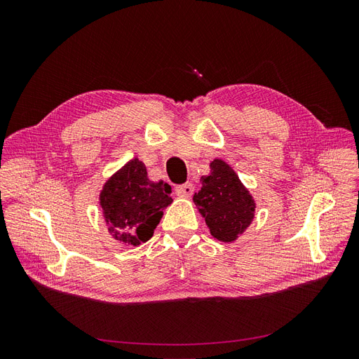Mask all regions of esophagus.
<instances>
[{"label": "esophagus", "mask_w": 359, "mask_h": 359, "mask_svg": "<svg viewBox=\"0 0 359 359\" xmlns=\"http://www.w3.org/2000/svg\"><path fill=\"white\" fill-rule=\"evenodd\" d=\"M175 191L177 194H180V196H190V194L194 191L193 182H186V184H181V186H177Z\"/></svg>", "instance_id": "34e87169"}]
</instances>
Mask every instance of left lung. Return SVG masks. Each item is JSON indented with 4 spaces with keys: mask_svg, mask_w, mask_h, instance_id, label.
<instances>
[{
    "mask_svg": "<svg viewBox=\"0 0 359 359\" xmlns=\"http://www.w3.org/2000/svg\"><path fill=\"white\" fill-rule=\"evenodd\" d=\"M201 182L193 202L205 217L211 235L223 243L235 241L253 220V198L233 169L222 160L211 163V173L202 177Z\"/></svg>",
    "mask_w": 359,
    "mask_h": 359,
    "instance_id": "8db88e82",
    "label": "left lung"
}]
</instances>
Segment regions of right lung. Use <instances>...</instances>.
<instances>
[{"instance_id": "obj_1", "label": "right lung", "mask_w": 359, "mask_h": 359, "mask_svg": "<svg viewBox=\"0 0 359 359\" xmlns=\"http://www.w3.org/2000/svg\"><path fill=\"white\" fill-rule=\"evenodd\" d=\"M170 202L169 184L149 181L145 165L137 158L119 169L100 193L109 229L115 240L126 245L147 243Z\"/></svg>"}]
</instances>
